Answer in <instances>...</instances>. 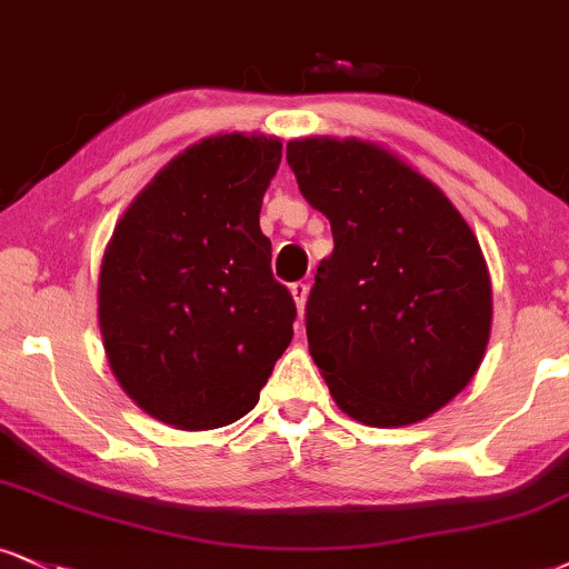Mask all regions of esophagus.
<instances>
[{
	"instance_id": "34e87169",
	"label": "esophagus",
	"mask_w": 569,
	"mask_h": 569,
	"mask_svg": "<svg viewBox=\"0 0 569 569\" xmlns=\"http://www.w3.org/2000/svg\"><path fill=\"white\" fill-rule=\"evenodd\" d=\"M290 292H292V298H296L298 313H300V317H303V308H306V298H308V284H306V282H296V284H290Z\"/></svg>"
}]
</instances>
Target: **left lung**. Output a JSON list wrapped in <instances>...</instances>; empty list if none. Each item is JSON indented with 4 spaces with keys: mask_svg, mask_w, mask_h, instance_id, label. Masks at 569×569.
I'll list each match as a JSON object with an SVG mask.
<instances>
[{
    "mask_svg": "<svg viewBox=\"0 0 569 569\" xmlns=\"http://www.w3.org/2000/svg\"><path fill=\"white\" fill-rule=\"evenodd\" d=\"M287 163L335 250L317 269L306 335L348 417L401 427L446 406L478 371L490 279L451 200L382 147L298 139Z\"/></svg>",
    "mask_w": 569,
    "mask_h": 569,
    "instance_id": "obj_1",
    "label": "left lung"
}]
</instances>
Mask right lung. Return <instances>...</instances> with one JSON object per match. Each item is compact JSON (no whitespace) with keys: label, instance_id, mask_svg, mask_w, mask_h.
<instances>
[{"label":"right lung","instance_id":"obj_1","mask_svg":"<svg viewBox=\"0 0 569 569\" xmlns=\"http://www.w3.org/2000/svg\"><path fill=\"white\" fill-rule=\"evenodd\" d=\"M279 160V139H202L142 189L104 250V353L160 422H237L290 346L296 300L273 279L258 221Z\"/></svg>","mask_w":569,"mask_h":569}]
</instances>
